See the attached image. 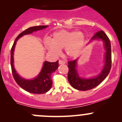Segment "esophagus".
I'll return each mask as SVG.
<instances>
[{
  "label": "esophagus",
  "instance_id": "obj_1",
  "mask_svg": "<svg viewBox=\"0 0 122 122\" xmlns=\"http://www.w3.org/2000/svg\"><path fill=\"white\" fill-rule=\"evenodd\" d=\"M66 64V62L64 61H62V60L59 61V64Z\"/></svg>",
  "mask_w": 122,
  "mask_h": 122
}]
</instances>
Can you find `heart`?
<instances>
[{"label":"heart","mask_w":122,"mask_h":122,"mask_svg":"<svg viewBox=\"0 0 122 122\" xmlns=\"http://www.w3.org/2000/svg\"><path fill=\"white\" fill-rule=\"evenodd\" d=\"M84 41V35L81 32L61 30L54 32L51 41L46 39L45 44L49 52L54 55H60V50L64 48L68 56L74 58L80 53Z\"/></svg>","instance_id":"b5f03b06"}]
</instances>
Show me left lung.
I'll return each instance as SVG.
<instances>
[{
	"instance_id": "obj_1",
	"label": "left lung",
	"mask_w": 122,
	"mask_h": 122,
	"mask_svg": "<svg viewBox=\"0 0 122 122\" xmlns=\"http://www.w3.org/2000/svg\"><path fill=\"white\" fill-rule=\"evenodd\" d=\"M94 39H101L104 42V48L106 50L105 63L104 67L102 72L97 76L91 78H81L76 69L77 60L68 62V81L73 88L78 90H88L99 86L106 78L111 69L112 52L110 39L103 30H100L96 33L91 39V41Z\"/></svg>"
}]
</instances>
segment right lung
<instances>
[{
	"instance_id": "add662e5",
	"label": "right lung",
	"mask_w": 122,
	"mask_h": 122,
	"mask_svg": "<svg viewBox=\"0 0 122 122\" xmlns=\"http://www.w3.org/2000/svg\"><path fill=\"white\" fill-rule=\"evenodd\" d=\"M48 26V25L35 26L30 27L20 33L15 40L10 52V65L12 74L16 83L23 90L34 94H43L48 92L52 84L51 74L58 67V61L54 62L45 61L39 75L32 80H26L20 77L16 72L13 65V52L16 42L23 35L30 34L34 31L41 30Z\"/></svg>"
}]
</instances>
